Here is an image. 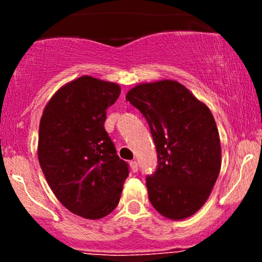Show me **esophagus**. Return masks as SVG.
<instances>
[{"label":"esophagus","mask_w":262,"mask_h":262,"mask_svg":"<svg viewBox=\"0 0 262 262\" xmlns=\"http://www.w3.org/2000/svg\"><path fill=\"white\" fill-rule=\"evenodd\" d=\"M130 170H132V172H137L138 171V162L137 161H130Z\"/></svg>","instance_id":"esophagus-1"}]
</instances>
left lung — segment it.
<instances>
[{
	"mask_svg": "<svg viewBox=\"0 0 262 262\" xmlns=\"http://www.w3.org/2000/svg\"><path fill=\"white\" fill-rule=\"evenodd\" d=\"M127 100L148 122L158 166L146 176L149 201L169 219L203 206L221 171V140L209 108L176 81L135 86Z\"/></svg>",
	"mask_w": 262,
	"mask_h": 262,
	"instance_id": "1",
	"label": "left lung"
}]
</instances>
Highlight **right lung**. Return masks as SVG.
I'll list each match as a JSON object with an SVG mask.
<instances>
[{
    "label": "right lung",
    "instance_id": "add662e5",
    "mask_svg": "<svg viewBox=\"0 0 262 262\" xmlns=\"http://www.w3.org/2000/svg\"><path fill=\"white\" fill-rule=\"evenodd\" d=\"M119 93L117 83L81 76L61 87L41 116L39 164L56 198L80 217L113 212L129 175L104 129L106 110Z\"/></svg>",
    "mask_w": 262,
    "mask_h": 262
}]
</instances>
